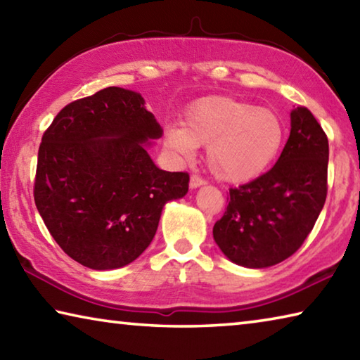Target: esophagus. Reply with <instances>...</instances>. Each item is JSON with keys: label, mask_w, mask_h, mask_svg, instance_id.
Masks as SVG:
<instances>
[{"label": "esophagus", "mask_w": 360, "mask_h": 360, "mask_svg": "<svg viewBox=\"0 0 360 360\" xmlns=\"http://www.w3.org/2000/svg\"><path fill=\"white\" fill-rule=\"evenodd\" d=\"M205 184H206V181L202 178V176L192 174V178H191V187H192V188H197V187L205 186Z\"/></svg>", "instance_id": "obj_1"}]
</instances>
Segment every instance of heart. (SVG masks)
<instances>
[{"instance_id": "obj_1", "label": "heart", "mask_w": 360, "mask_h": 360, "mask_svg": "<svg viewBox=\"0 0 360 360\" xmlns=\"http://www.w3.org/2000/svg\"><path fill=\"white\" fill-rule=\"evenodd\" d=\"M283 141L284 125L276 112L229 96L193 101L182 127L163 130V146L186 160L197 146H208L210 169L227 182L257 178L278 157Z\"/></svg>"}]
</instances>
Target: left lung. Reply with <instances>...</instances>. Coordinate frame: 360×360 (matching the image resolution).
Masks as SVG:
<instances>
[{
	"mask_svg": "<svg viewBox=\"0 0 360 360\" xmlns=\"http://www.w3.org/2000/svg\"><path fill=\"white\" fill-rule=\"evenodd\" d=\"M328 139L307 108L290 112V135L270 172L231 187L212 229L236 265L266 268L290 257L313 230L327 197Z\"/></svg>",
	"mask_w": 360,
	"mask_h": 360,
	"instance_id": "left-lung-1",
	"label": "left lung"
}]
</instances>
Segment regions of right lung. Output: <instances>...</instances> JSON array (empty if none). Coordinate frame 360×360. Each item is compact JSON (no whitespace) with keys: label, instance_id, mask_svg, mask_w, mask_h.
<instances>
[{"label":"right lung","instance_id":"obj_1","mask_svg":"<svg viewBox=\"0 0 360 360\" xmlns=\"http://www.w3.org/2000/svg\"><path fill=\"white\" fill-rule=\"evenodd\" d=\"M160 136L143 96L120 87L70 103L44 131L34 203L72 260L92 270L131 264L165 203L187 193L188 174L163 172L144 148Z\"/></svg>","mask_w":360,"mask_h":360}]
</instances>
